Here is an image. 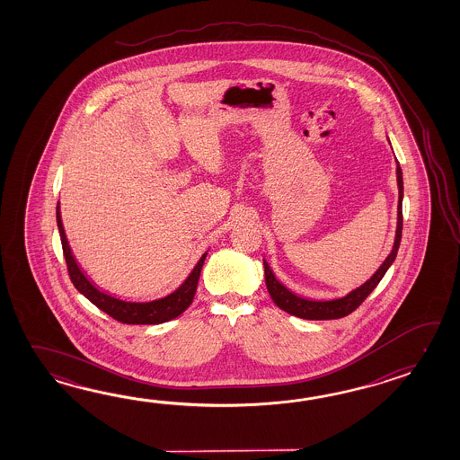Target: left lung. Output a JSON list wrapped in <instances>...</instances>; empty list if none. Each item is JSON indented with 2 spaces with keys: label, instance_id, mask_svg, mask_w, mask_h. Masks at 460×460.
<instances>
[{
  "label": "left lung",
  "instance_id": "left-lung-1",
  "mask_svg": "<svg viewBox=\"0 0 460 460\" xmlns=\"http://www.w3.org/2000/svg\"><path fill=\"white\" fill-rule=\"evenodd\" d=\"M390 141V139H388ZM396 182H398V217H396V232H394V242L391 246V252L385 261L380 264V268L358 288L352 289L350 293L345 294L342 297H333V299H309L303 297L299 294H294L291 289H288L276 276L270 264L263 258L264 279H266V288L268 293L271 296L274 304L291 315L307 319V321H327V319H341L349 314L353 313L360 304L367 299V296L372 293L376 288V284L383 279L385 273L388 271L393 261L396 260L398 248H400L401 230H402V172L401 167L396 163Z\"/></svg>",
  "mask_w": 460,
  "mask_h": 460
}]
</instances>
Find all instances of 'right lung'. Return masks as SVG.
Segmentation results:
<instances>
[{"mask_svg": "<svg viewBox=\"0 0 460 460\" xmlns=\"http://www.w3.org/2000/svg\"><path fill=\"white\" fill-rule=\"evenodd\" d=\"M56 217H58L60 242H62V250H64V256H66V261H67L70 279H72L74 286L77 288L78 293L84 294L90 303L97 305L100 311L107 313L108 315H111L113 319H117L119 323H147L149 325V323H163L176 319L194 301L199 276H200V270L204 266L208 250L200 256V260L197 261L194 270L189 273L186 279L179 284V288H176L172 293L166 294L159 299H153V301H127V299H121V297H117L113 294L102 291L97 284L88 278L87 273L80 268V264H78L75 256L70 250L66 230L62 226L59 202H58V208H56Z\"/></svg>", "mask_w": 460, "mask_h": 460, "instance_id": "add662e5", "label": "right lung"}]
</instances>
